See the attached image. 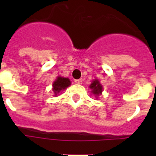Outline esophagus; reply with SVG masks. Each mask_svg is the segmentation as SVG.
I'll return each mask as SVG.
<instances>
[{
    "instance_id": "esophagus-1",
    "label": "esophagus",
    "mask_w": 156,
    "mask_h": 156,
    "mask_svg": "<svg viewBox=\"0 0 156 156\" xmlns=\"http://www.w3.org/2000/svg\"><path fill=\"white\" fill-rule=\"evenodd\" d=\"M74 82H75L76 83H77V84H81V83H82V80H75Z\"/></svg>"
}]
</instances>
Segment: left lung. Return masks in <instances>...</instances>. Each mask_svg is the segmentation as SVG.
I'll return each instance as SVG.
<instances>
[{
	"mask_svg": "<svg viewBox=\"0 0 156 156\" xmlns=\"http://www.w3.org/2000/svg\"><path fill=\"white\" fill-rule=\"evenodd\" d=\"M90 89H92V92L95 95H99L102 91V87L100 84L98 80H94L90 86Z\"/></svg>",
	"mask_w": 156,
	"mask_h": 156,
	"instance_id": "8db88e82",
	"label": "left lung"
}]
</instances>
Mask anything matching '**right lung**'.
<instances>
[{
    "label": "right lung",
    "mask_w": 156,
    "mask_h": 156,
    "mask_svg": "<svg viewBox=\"0 0 156 156\" xmlns=\"http://www.w3.org/2000/svg\"><path fill=\"white\" fill-rule=\"evenodd\" d=\"M70 80L68 78H63V77H58L53 83V91L55 94L61 91L62 90H64L66 87H68L70 85Z\"/></svg>",
    "instance_id": "1"
}]
</instances>
